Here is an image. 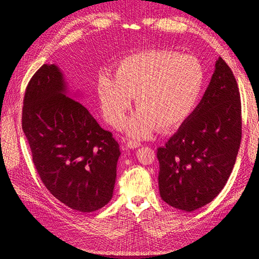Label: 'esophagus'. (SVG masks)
I'll use <instances>...</instances> for the list:
<instances>
[{
    "label": "esophagus",
    "mask_w": 259,
    "mask_h": 259,
    "mask_svg": "<svg viewBox=\"0 0 259 259\" xmlns=\"http://www.w3.org/2000/svg\"><path fill=\"white\" fill-rule=\"evenodd\" d=\"M141 146L140 141H137V140H129L126 141V147L130 148V149H135V148Z\"/></svg>",
    "instance_id": "1"
}]
</instances>
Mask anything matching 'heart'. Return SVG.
Segmentation results:
<instances>
[{
	"label": "heart",
	"instance_id": "1",
	"mask_svg": "<svg viewBox=\"0 0 259 259\" xmlns=\"http://www.w3.org/2000/svg\"><path fill=\"white\" fill-rule=\"evenodd\" d=\"M206 80L203 64L195 56L170 50L146 51L121 60L114 78L101 74L98 92L103 115L115 128L122 125L136 98L137 111L126 133L145 138L156 130L175 128L192 112Z\"/></svg>",
	"mask_w": 259,
	"mask_h": 259
}]
</instances>
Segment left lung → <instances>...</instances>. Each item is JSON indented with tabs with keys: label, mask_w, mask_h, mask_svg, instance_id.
<instances>
[{
	"label": "left lung",
	"mask_w": 259,
	"mask_h": 259,
	"mask_svg": "<svg viewBox=\"0 0 259 259\" xmlns=\"http://www.w3.org/2000/svg\"><path fill=\"white\" fill-rule=\"evenodd\" d=\"M240 140L237 81L219 58L200 103L166 145L157 149L161 199L185 211L210 202L233 171Z\"/></svg>",
	"instance_id": "8db88e82"
}]
</instances>
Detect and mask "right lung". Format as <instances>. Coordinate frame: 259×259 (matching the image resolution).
<instances>
[{
  "label": "right lung",
  "instance_id": "add662e5",
  "mask_svg": "<svg viewBox=\"0 0 259 259\" xmlns=\"http://www.w3.org/2000/svg\"><path fill=\"white\" fill-rule=\"evenodd\" d=\"M64 93L60 70L43 64L26 85L22 129L47 189L65 206L91 212L112 198L120 148L85 107Z\"/></svg>",
  "mask_w": 259,
  "mask_h": 259
}]
</instances>
